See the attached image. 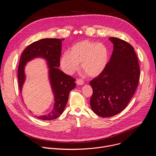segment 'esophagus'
Here are the masks:
<instances>
[{"label": "esophagus", "mask_w": 156, "mask_h": 156, "mask_svg": "<svg viewBox=\"0 0 156 156\" xmlns=\"http://www.w3.org/2000/svg\"><path fill=\"white\" fill-rule=\"evenodd\" d=\"M76 83L79 85H83L84 84V81L82 79H77Z\"/></svg>", "instance_id": "obj_1"}]
</instances>
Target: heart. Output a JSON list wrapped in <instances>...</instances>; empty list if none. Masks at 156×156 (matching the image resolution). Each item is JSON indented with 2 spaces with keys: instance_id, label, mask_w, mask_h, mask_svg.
Listing matches in <instances>:
<instances>
[{
  "instance_id": "b5f03b06",
  "label": "heart",
  "mask_w": 156,
  "mask_h": 156,
  "mask_svg": "<svg viewBox=\"0 0 156 156\" xmlns=\"http://www.w3.org/2000/svg\"><path fill=\"white\" fill-rule=\"evenodd\" d=\"M108 60L107 48L102 44L88 40L76 43L71 48L70 52H65L60 58L62 69L71 75L79 68L91 77L99 75L105 69Z\"/></svg>"
}]
</instances>
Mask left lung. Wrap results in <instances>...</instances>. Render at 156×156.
I'll use <instances>...</instances> for the list:
<instances>
[{
    "mask_svg": "<svg viewBox=\"0 0 156 156\" xmlns=\"http://www.w3.org/2000/svg\"><path fill=\"white\" fill-rule=\"evenodd\" d=\"M114 50L104 70L90 81L93 90L90 105L102 117L115 115L125 108L138 85L140 75L137 55L130 44L111 37Z\"/></svg>",
    "mask_w": 156,
    "mask_h": 156,
    "instance_id": "1",
    "label": "left lung"
}]
</instances>
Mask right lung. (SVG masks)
<instances>
[{
    "label": "right lung",
    "mask_w": 156,
    "mask_h": 156,
    "mask_svg": "<svg viewBox=\"0 0 156 156\" xmlns=\"http://www.w3.org/2000/svg\"><path fill=\"white\" fill-rule=\"evenodd\" d=\"M64 39L46 38L34 42L27 46L22 53L18 69V85L21 93L25 80V66L27 63L36 57L45 58L48 64L49 79L54 94L55 104L48 115L37 117L43 120H51L58 117L63 112L68 102L69 93L75 87V80L64 73L58 67L60 66L62 42Z\"/></svg>",
    "instance_id": "1"
}]
</instances>
